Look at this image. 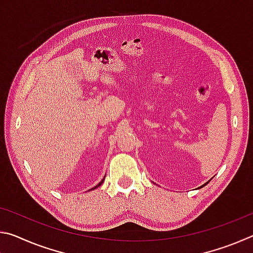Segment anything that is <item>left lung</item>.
I'll return each mask as SVG.
<instances>
[{
  "instance_id": "8db88e82",
  "label": "left lung",
  "mask_w": 253,
  "mask_h": 253,
  "mask_svg": "<svg viewBox=\"0 0 253 253\" xmlns=\"http://www.w3.org/2000/svg\"><path fill=\"white\" fill-rule=\"evenodd\" d=\"M208 183H209V182H208ZM208 183H207V184H208ZM204 185H205V184H204ZM204 185H203V186H204ZM201 187H202V186H201Z\"/></svg>"
}]
</instances>
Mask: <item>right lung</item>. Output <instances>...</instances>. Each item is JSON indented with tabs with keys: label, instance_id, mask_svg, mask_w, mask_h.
<instances>
[{
	"label": "right lung",
	"instance_id": "obj_1",
	"mask_svg": "<svg viewBox=\"0 0 253 253\" xmlns=\"http://www.w3.org/2000/svg\"><path fill=\"white\" fill-rule=\"evenodd\" d=\"M102 182H104V179H102V181L99 183V184H98V185L97 186H95V187H92V190H95V188H97L98 186H100L101 185V184H102Z\"/></svg>",
	"mask_w": 253,
	"mask_h": 253
}]
</instances>
